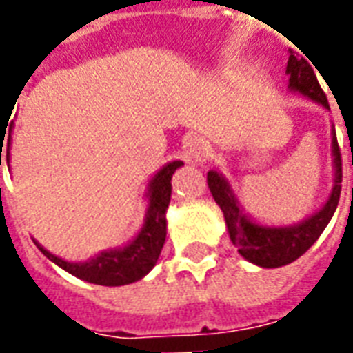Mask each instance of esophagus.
Returning <instances> with one entry per match:
<instances>
[{"instance_id":"esophagus-1","label":"esophagus","mask_w":353,"mask_h":353,"mask_svg":"<svg viewBox=\"0 0 353 353\" xmlns=\"http://www.w3.org/2000/svg\"><path fill=\"white\" fill-rule=\"evenodd\" d=\"M185 159L190 163H202L203 159L208 157V145L203 142L202 138H190L183 145Z\"/></svg>"}]
</instances>
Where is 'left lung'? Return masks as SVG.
Here are the masks:
<instances>
[{
  "label": "left lung",
  "mask_w": 353,
  "mask_h": 353,
  "mask_svg": "<svg viewBox=\"0 0 353 353\" xmlns=\"http://www.w3.org/2000/svg\"><path fill=\"white\" fill-rule=\"evenodd\" d=\"M286 74H288L290 91L322 104L323 108H330L327 97L320 88L314 70L307 63V59L297 57L294 52H290ZM331 155H333L335 177H333V189L325 203L310 216L288 226H270V224L254 221L249 213H245L239 198L236 196V192L230 185L228 177L216 168L208 172V185H210L216 205L223 210L230 239L247 262L260 265V268H268V270L283 268L305 254L314 245L316 239L322 236V232L330 224L331 216L339 205L341 181H343V161H341V150L336 143L335 127L331 129Z\"/></svg>",
  "instance_id": "left-lung-1"
}]
</instances>
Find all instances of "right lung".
Returning a JSON list of instances; mask_svg holds the SVG:
<instances>
[{"instance_id": "add662e5", "label": "right lung", "mask_w": 353, "mask_h": 353, "mask_svg": "<svg viewBox=\"0 0 353 353\" xmlns=\"http://www.w3.org/2000/svg\"><path fill=\"white\" fill-rule=\"evenodd\" d=\"M12 125V123H10ZM12 129V127H10ZM7 164L10 161V134L7 132ZM3 140V134H1ZM0 148V166H1ZM181 161H172L151 177L148 183V210L140 232L132 237L127 245L99 252L88 262H67L63 258L52 254L50 250L35 245L50 262L59 265L70 275L82 279L85 283L101 284V286H123V284L137 283L155 268L161 256L164 239H166V210H168L170 196H172V176L177 168H181Z\"/></svg>"}]
</instances>
